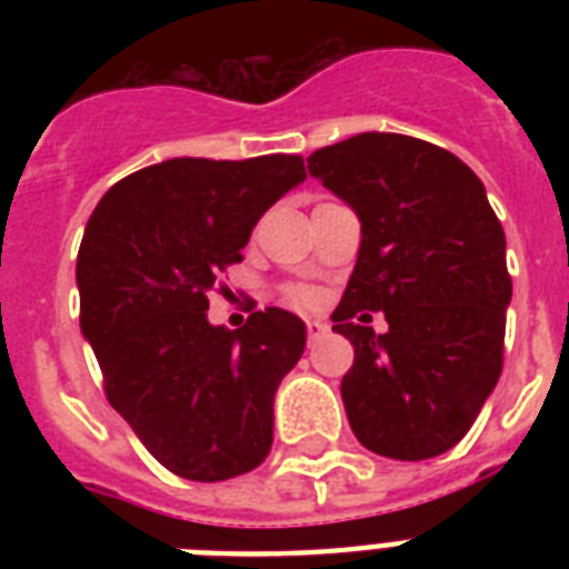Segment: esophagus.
Here are the masks:
<instances>
[{
    "mask_svg": "<svg viewBox=\"0 0 569 569\" xmlns=\"http://www.w3.org/2000/svg\"><path fill=\"white\" fill-rule=\"evenodd\" d=\"M328 333H330V328L325 325V321H319V319L307 321V339H310V346L312 342H319V339L328 337Z\"/></svg>",
    "mask_w": 569,
    "mask_h": 569,
    "instance_id": "1",
    "label": "esophagus"
}]
</instances>
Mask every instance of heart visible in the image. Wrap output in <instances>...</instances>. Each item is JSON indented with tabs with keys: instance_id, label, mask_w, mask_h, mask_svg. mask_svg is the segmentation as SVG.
<instances>
[{
	"instance_id": "heart-1",
	"label": "heart",
	"mask_w": 569,
	"mask_h": 569,
	"mask_svg": "<svg viewBox=\"0 0 569 569\" xmlns=\"http://www.w3.org/2000/svg\"><path fill=\"white\" fill-rule=\"evenodd\" d=\"M292 301L301 303V307H310L312 301H316V295L310 292V289H295L292 292Z\"/></svg>"
}]
</instances>
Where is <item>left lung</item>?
<instances>
[{"label": "left lung", "mask_w": 569, "mask_h": 569, "mask_svg": "<svg viewBox=\"0 0 569 569\" xmlns=\"http://www.w3.org/2000/svg\"><path fill=\"white\" fill-rule=\"evenodd\" d=\"M360 218L333 330L355 346L342 378L351 431L392 460L449 451L502 375L511 277L485 182L437 144L363 132L307 159ZM383 311L388 330L368 328Z\"/></svg>", "instance_id": "1"}]
</instances>
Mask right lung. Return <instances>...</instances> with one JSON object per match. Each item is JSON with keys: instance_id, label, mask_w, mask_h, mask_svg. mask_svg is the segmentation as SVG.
<instances>
[{"instance_id": "obj_1", "label": "right lung", "mask_w": 569, "mask_h": 569, "mask_svg": "<svg viewBox=\"0 0 569 569\" xmlns=\"http://www.w3.org/2000/svg\"><path fill=\"white\" fill-rule=\"evenodd\" d=\"M303 180L301 156L168 159L114 182L84 227L82 337L111 407L180 478L227 481L271 451L277 387L301 360L307 325L268 307L227 330L206 310L214 277Z\"/></svg>"}]
</instances>
